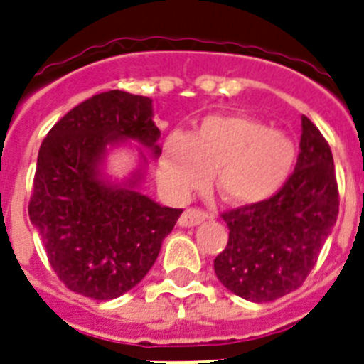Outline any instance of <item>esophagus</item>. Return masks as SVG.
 <instances>
[{
    "label": "esophagus",
    "instance_id": "esophagus-1",
    "mask_svg": "<svg viewBox=\"0 0 364 364\" xmlns=\"http://www.w3.org/2000/svg\"><path fill=\"white\" fill-rule=\"evenodd\" d=\"M206 218H208L206 212L199 210V208H186V210L181 214V218L178 219V225L183 228H190L199 225V223H203Z\"/></svg>",
    "mask_w": 364,
    "mask_h": 364
}]
</instances>
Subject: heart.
Segmentation results:
<instances>
[{"label":"heart","instance_id":"1","mask_svg":"<svg viewBox=\"0 0 364 364\" xmlns=\"http://www.w3.org/2000/svg\"><path fill=\"white\" fill-rule=\"evenodd\" d=\"M296 143L281 130L241 114L203 117L190 136L172 134L158 159V179L176 201L201 190L214 174L221 199L252 206L276 196L292 176Z\"/></svg>","mask_w":364,"mask_h":364}]
</instances>
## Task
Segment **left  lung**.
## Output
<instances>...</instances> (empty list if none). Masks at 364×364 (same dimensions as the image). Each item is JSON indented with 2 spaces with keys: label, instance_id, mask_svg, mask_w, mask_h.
<instances>
[{
  "label": "left lung",
  "instance_id": "left-lung-1",
  "mask_svg": "<svg viewBox=\"0 0 364 364\" xmlns=\"http://www.w3.org/2000/svg\"><path fill=\"white\" fill-rule=\"evenodd\" d=\"M296 170L268 201L223 214L228 243L214 259L218 279L235 296L268 303L299 288L339 214L332 150L301 117Z\"/></svg>",
  "mask_w": 364,
  "mask_h": 364
}]
</instances>
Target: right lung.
Masks as SVG:
<instances>
[{
  "mask_svg": "<svg viewBox=\"0 0 364 364\" xmlns=\"http://www.w3.org/2000/svg\"><path fill=\"white\" fill-rule=\"evenodd\" d=\"M152 100L109 90L65 114L39 146L28 215L65 287L97 301L136 287L158 259L181 208L141 194L149 165L137 149L127 178L105 172L110 150L134 141L159 158Z\"/></svg>",
  "mask_w": 364,
  "mask_h": 364,
  "instance_id": "right-lung-1",
  "label": "right lung"
}]
</instances>
